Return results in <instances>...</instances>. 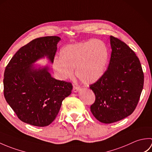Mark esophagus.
<instances>
[{"mask_svg": "<svg viewBox=\"0 0 152 152\" xmlns=\"http://www.w3.org/2000/svg\"><path fill=\"white\" fill-rule=\"evenodd\" d=\"M80 89V87L78 86H74L73 87V91L74 93H77L79 91V90Z\"/></svg>", "mask_w": 152, "mask_h": 152, "instance_id": "1", "label": "esophagus"}]
</instances>
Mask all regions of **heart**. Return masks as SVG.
<instances>
[{
	"label": "heart",
	"mask_w": 152,
	"mask_h": 152,
	"mask_svg": "<svg viewBox=\"0 0 152 152\" xmlns=\"http://www.w3.org/2000/svg\"><path fill=\"white\" fill-rule=\"evenodd\" d=\"M60 55L61 57L55 58L52 64L59 78L63 80L72 78L75 69L76 76L86 84L101 78L108 59L107 47L98 39L66 45Z\"/></svg>",
	"instance_id": "heart-1"
}]
</instances>
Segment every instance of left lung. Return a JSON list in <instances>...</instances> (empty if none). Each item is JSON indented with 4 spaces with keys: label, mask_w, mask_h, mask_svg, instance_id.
<instances>
[{
    "label": "left lung",
    "mask_w": 152,
    "mask_h": 152,
    "mask_svg": "<svg viewBox=\"0 0 152 152\" xmlns=\"http://www.w3.org/2000/svg\"><path fill=\"white\" fill-rule=\"evenodd\" d=\"M112 53L108 69L90 85L95 101L90 107L95 118L104 124L118 121L136 108L144 86V73L134 51L124 42L110 37Z\"/></svg>",
    "instance_id": "1"
}]
</instances>
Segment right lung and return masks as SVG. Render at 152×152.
<instances>
[{"label": "right lung", "mask_w": 152, "mask_h": 152, "mask_svg": "<svg viewBox=\"0 0 152 152\" xmlns=\"http://www.w3.org/2000/svg\"><path fill=\"white\" fill-rule=\"evenodd\" d=\"M61 38L40 37L21 47L6 66L3 83L6 102L23 122L38 127L51 124L72 91L70 82L53 78L47 66L33 64L46 56L53 63Z\"/></svg>", "instance_id": "obj_1"}]
</instances>
